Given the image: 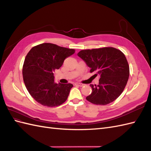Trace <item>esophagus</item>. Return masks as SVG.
Masks as SVG:
<instances>
[{
	"mask_svg": "<svg viewBox=\"0 0 151 151\" xmlns=\"http://www.w3.org/2000/svg\"><path fill=\"white\" fill-rule=\"evenodd\" d=\"M75 85H76V86H80V87H82V86H84V84H82V83H76V84H75Z\"/></svg>",
	"mask_w": 151,
	"mask_h": 151,
	"instance_id": "esophagus-1",
	"label": "esophagus"
}]
</instances>
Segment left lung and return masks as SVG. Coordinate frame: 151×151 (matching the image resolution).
<instances>
[{
	"label": "left lung",
	"instance_id": "1",
	"mask_svg": "<svg viewBox=\"0 0 151 151\" xmlns=\"http://www.w3.org/2000/svg\"><path fill=\"white\" fill-rule=\"evenodd\" d=\"M78 55L99 75L98 85L90 84L92 93L86 99L94 104L106 105L119 97L125 89L130 74L127 58L120 50L113 47L83 50Z\"/></svg>",
	"mask_w": 151,
	"mask_h": 151
}]
</instances>
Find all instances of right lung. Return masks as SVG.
<instances>
[{
	"label": "right lung",
	"mask_w": 151,
	"mask_h": 151,
	"mask_svg": "<svg viewBox=\"0 0 151 151\" xmlns=\"http://www.w3.org/2000/svg\"><path fill=\"white\" fill-rule=\"evenodd\" d=\"M75 50L45 43L32 48L25 58L22 76L27 90L36 101L48 107L64 103L73 87L72 84L55 83L53 72Z\"/></svg>",
	"instance_id": "obj_1"
}]
</instances>
